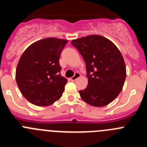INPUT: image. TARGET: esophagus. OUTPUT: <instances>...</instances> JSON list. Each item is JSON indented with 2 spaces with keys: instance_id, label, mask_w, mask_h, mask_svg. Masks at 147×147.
<instances>
[{
  "instance_id": "esophagus-1",
  "label": "esophagus",
  "mask_w": 147,
  "mask_h": 147,
  "mask_svg": "<svg viewBox=\"0 0 147 147\" xmlns=\"http://www.w3.org/2000/svg\"><path fill=\"white\" fill-rule=\"evenodd\" d=\"M80 76H81V75H80V73L76 72V73H75L74 76H73V77H71V80H72V81H75V80H77L78 78H80Z\"/></svg>"
}]
</instances>
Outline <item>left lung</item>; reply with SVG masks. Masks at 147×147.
I'll return each mask as SVG.
<instances>
[{
	"instance_id": "8db88e82",
	"label": "left lung",
	"mask_w": 147,
	"mask_h": 147,
	"mask_svg": "<svg viewBox=\"0 0 147 147\" xmlns=\"http://www.w3.org/2000/svg\"><path fill=\"white\" fill-rule=\"evenodd\" d=\"M85 61L88 87L80 90L83 101L103 107L119 96L126 79V66L121 54L110 40L90 35L71 41Z\"/></svg>"
}]
</instances>
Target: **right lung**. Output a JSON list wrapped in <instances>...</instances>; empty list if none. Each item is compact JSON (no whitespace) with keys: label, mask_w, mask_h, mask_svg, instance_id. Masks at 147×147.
<instances>
[{"label":"right lung","mask_w":147,"mask_h":147,"mask_svg":"<svg viewBox=\"0 0 147 147\" xmlns=\"http://www.w3.org/2000/svg\"><path fill=\"white\" fill-rule=\"evenodd\" d=\"M67 40L49 37L28 46L16 69V82L23 96L45 107L61 98L67 80L60 74L59 59Z\"/></svg>","instance_id":"1"}]
</instances>
